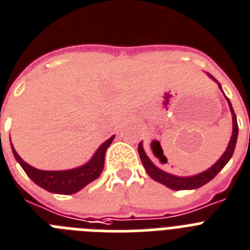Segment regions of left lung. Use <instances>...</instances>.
Masks as SVG:
<instances>
[{
  "label": "left lung",
  "mask_w": 250,
  "mask_h": 250,
  "mask_svg": "<svg viewBox=\"0 0 250 250\" xmlns=\"http://www.w3.org/2000/svg\"><path fill=\"white\" fill-rule=\"evenodd\" d=\"M208 76L210 77L211 80L215 81L217 83V86L219 88L223 91L221 88V84L215 80L214 77L211 76V74L208 73ZM225 99H227L228 104H229L230 107V112H231L232 116V134L231 138H230V142L228 144L227 150L224 151V154L221 155L220 159L214 164V166H211L208 169L204 170L201 173L195 174V176H188V177H180V176H174V174L167 173V172H164L162 170L161 168H158L153 162L149 159V157L146 155V150L143 148V142L139 143V146H138V151H139L140 159H142V163L146 168V173L149 174L150 178H153L157 182L162 183L164 186H167L168 188L170 189H176V191H180V189H196L198 187H202L204 185H206L208 182H210L215 176H216L221 169H223L225 166H227L228 162L230 161V158H231L232 153H234V149H235L236 146V139H238V121H236V116L235 112L232 110L231 102L230 100L228 99L227 96H225Z\"/></svg>",
  "instance_id": "left-lung-1"
}]
</instances>
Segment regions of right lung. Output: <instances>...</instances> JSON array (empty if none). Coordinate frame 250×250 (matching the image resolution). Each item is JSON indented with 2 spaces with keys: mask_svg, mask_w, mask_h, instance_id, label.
<instances>
[{
  "mask_svg": "<svg viewBox=\"0 0 250 250\" xmlns=\"http://www.w3.org/2000/svg\"><path fill=\"white\" fill-rule=\"evenodd\" d=\"M114 138L115 135H112L110 139L102 143L100 148L96 150L95 154L86 164L65 170H42L34 168L33 166H30L26 162L22 161V158L18 154V151L15 150L12 143L11 149L15 159L20 163L22 169L25 170V173L31 178L34 183H36L38 186L46 189V191L53 192V193L72 195V193H76L80 189H82L83 187H86L92 181L99 178L104 166V154H106V150L111 146Z\"/></svg>",
  "mask_w": 250,
  "mask_h": 250,
  "instance_id": "1",
  "label": "right lung"
}]
</instances>
